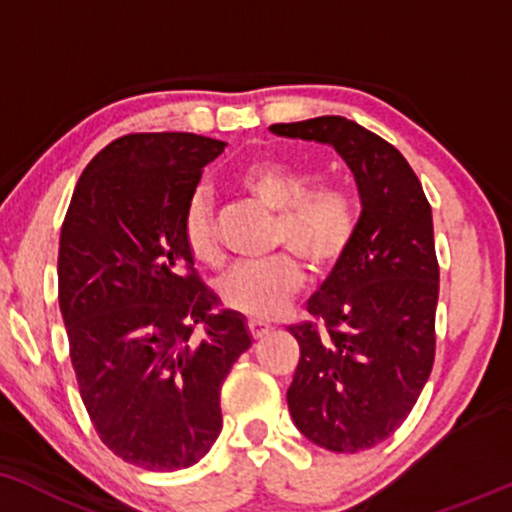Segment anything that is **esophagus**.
Wrapping results in <instances>:
<instances>
[{
    "label": "esophagus",
    "instance_id": "1",
    "mask_svg": "<svg viewBox=\"0 0 512 512\" xmlns=\"http://www.w3.org/2000/svg\"><path fill=\"white\" fill-rule=\"evenodd\" d=\"M248 329H250L252 338H255V341H260L262 336H267L269 331H272V326H269L267 322H262V319H250Z\"/></svg>",
    "mask_w": 512,
    "mask_h": 512
}]
</instances>
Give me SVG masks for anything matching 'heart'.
Segmentation results:
<instances>
[{"label": "heart", "mask_w": 512, "mask_h": 512, "mask_svg": "<svg viewBox=\"0 0 512 512\" xmlns=\"http://www.w3.org/2000/svg\"><path fill=\"white\" fill-rule=\"evenodd\" d=\"M312 183V174L274 159L250 164L240 174L245 193L276 212L274 245L291 248L310 272L326 274L353 243L357 219L353 200L341 188H312ZM183 243L195 262L205 267L221 262L214 209L202 190L188 200ZM303 281L300 262L288 252H276L262 262L236 264L219 279L217 293L226 310L250 319H272L300 293Z\"/></svg>", "instance_id": "obj_1"}]
</instances>
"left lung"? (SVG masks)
<instances>
[{"instance_id": "8db88e82", "label": "left lung", "mask_w": 512, "mask_h": 512, "mask_svg": "<svg viewBox=\"0 0 512 512\" xmlns=\"http://www.w3.org/2000/svg\"><path fill=\"white\" fill-rule=\"evenodd\" d=\"M283 138L331 145L353 171L362 214L353 243L307 300L288 410L317 446L357 453L396 432L434 367L439 262L432 207L405 157L343 116L274 123Z\"/></svg>"}]
</instances>
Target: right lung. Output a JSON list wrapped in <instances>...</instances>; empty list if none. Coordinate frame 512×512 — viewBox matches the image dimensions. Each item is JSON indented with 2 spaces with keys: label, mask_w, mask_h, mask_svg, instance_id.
Masks as SVG:
<instances>
[{
  "label": "right lung",
  "mask_w": 512,
  "mask_h": 512,
  "mask_svg": "<svg viewBox=\"0 0 512 512\" xmlns=\"http://www.w3.org/2000/svg\"><path fill=\"white\" fill-rule=\"evenodd\" d=\"M224 147L195 133L116 138L85 166L61 226L59 307L80 398L104 446L143 470L205 458L221 384L252 346L238 312H209L217 298L183 243L188 200Z\"/></svg>",
  "instance_id": "obj_1"
}]
</instances>
